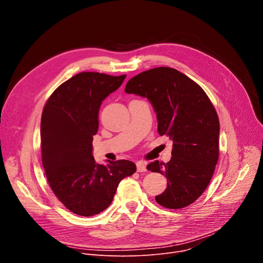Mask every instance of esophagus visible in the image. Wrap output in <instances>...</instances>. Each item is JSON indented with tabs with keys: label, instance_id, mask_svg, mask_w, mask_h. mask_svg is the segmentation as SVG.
<instances>
[{
	"label": "esophagus",
	"instance_id": "obj_1",
	"mask_svg": "<svg viewBox=\"0 0 263 263\" xmlns=\"http://www.w3.org/2000/svg\"><path fill=\"white\" fill-rule=\"evenodd\" d=\"M136 167H137V172H139V173L146 171L145 162H143V161H137L136 162Z\"/></svg>",
	"mask_w": 263,
	"mask_h": 263
}]
</instances>
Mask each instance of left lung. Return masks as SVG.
<instances>
[{
  "instance_id": "left-lung-1",
  "label": "left lung",
  "mask_w": 263,
  "mask_h": 263,
  "mask_svg": "<svg viewBox=\"0 0 263 263\" xmlns=\"http://www.w3.org/2000/svg\"><path fill=\"white\" fill-rule=\"evenodd\" d=\"M125 91L148 100L156 112L159 135L173 140L167 163L156 160L146 165L167 179L156 202L170 209L191 205L207 189L218 160L219 122L212 103L196 82L164 66L138 73Z\"/></svg>"
}]
</instances>
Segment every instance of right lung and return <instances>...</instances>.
<instances>
[{"instance_id":"1","label":"right lung","mask_w":263,"mask_h":263,"mask_svg":"<svg viewBox=\"0 0 263 263\" xmlns=\"http://www.w3.org/2000/svg\"><path fill=\"white\" fill-rule=\"evenodd\" d=\"M125 78L126 74L92 71L74 74L52 93L44 108L43 165L53 193L74 214L91 216L105 210L120 182L136 172L132 161L99 164L92 155L102 102Z\"/></svg>"}]
</instances>
